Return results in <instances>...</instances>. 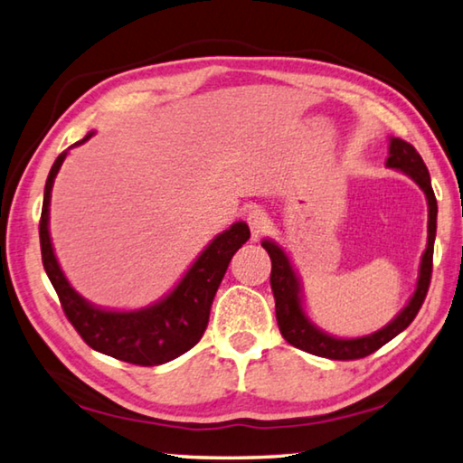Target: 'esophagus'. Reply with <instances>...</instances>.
<instances>
[{
    "instance_id": "obj_1",
    "label": "esophagus",
    "mask_w": 463,
    "mask_h": 463,
    "mask_svg": "<svg viewBox=\"0 0 463 463\" xmlns=\"http://www.w3.org/2000/svg\"><path fill=\"white\" fill-rule=\"evenodd\" d=\"M247 224H249V229H250V237L260 239L261 234L268 231L269 218H268V214L263 213L261 208H253V210H249V213H247Z\"/></svg>"
}]
</instances>
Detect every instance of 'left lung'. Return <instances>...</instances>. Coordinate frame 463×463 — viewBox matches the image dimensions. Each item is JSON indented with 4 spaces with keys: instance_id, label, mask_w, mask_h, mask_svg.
<instances>
[{
    "instance_id": "8db88e82",
    "label": "left lung",
    "mask_w": 463,
    "mask_h": 463,
    "mask_svg": "<svg viewBox=\"0 0 463 463\" xmlns=\"http://www.w3.org/2000/svg\"><path fill=\"white\" fill-rule=\"evenodd\" d=\"M386 167L398 169L409 175L414 184H417L422 192H425L427 206H429V226H427V249L422 253L420 268H419V279L414 294L406 307L398 312L396 318L388 323L380 331L372 335L357 336V339H341V336H333L318 328L308 318L307 310H304L302 300V286L300 278L296 276V269L284 249H281L276 241L263 239L261 245L269 253L271 260V292L276 298V318L278 326L284 339L294 345V347L308 351L312 355L328 357V359H341V362H349V359H362L367 357L373 351H378L382 345L394 339L398 333H402L409 326L417 312L420 310L422 302H425L427 289L430 284V271H433V242L437 232V200L430 187V177L427 165L422 163V156L417 153V148L406 143L402 138H390L388 159Z\"/></svg>"
}]
</instances>
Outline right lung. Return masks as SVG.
I'll return each instance as SVG.
<instances>
[{
    "instance_id": "right-lung-1",
    "label": "right lung",
    "mask_w": 463,
    "mask_h": 463,
    "mask_svg": "<svg viewBox=\"0 0 463 463\" xmlns=\"http://www.w3.org/2000/svg\"><path fill=\"white\" fill-rule=\"evenodd\" d=\"M93 132L85 135L77 145L90 140ZM71 148V146H69ZM62 151L52 163L46 177L43 214H41V250L43 265L69 323L81 335V339L99 354L135 365H161L184 355L202 339L208 326L210 307L216 289L226 273L232 255L249 241L250 232L245 222H234L231 229L218 234L202 250L185 276L159 302L138 310H106L77 294L62 273L54 255L49 232V206L54 177L69 153Z\"/></svg>"
}]
</instances>
